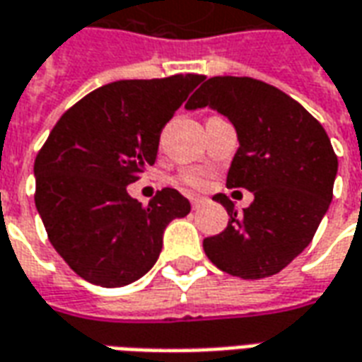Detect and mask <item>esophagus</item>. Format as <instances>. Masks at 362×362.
<instances>
[{"instance_id":"esophagus-1","label":"esophagus","mask_w":362,"mask_h":362,"mask_svg":"<svg viewBox=\"0 0 362 362\" xmlns=\"http://www.w3.org/2000/svg\"><path fill=\"white\" fill-rule=\"evenodd\" d=\"M204 202H206V198H202V196H189V204H192V207H199Z\"/></svg>"}]
</instances>
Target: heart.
Wrapping results in <instances>:
<instances>
[{"label": "heart", "mask_w": 362, "mask_h": 362, "mask_svg": "<svg viewBox=\"0 0 362 362\" xmlns=\"http://www.w3.org/2000/svg\"><path fill=\"white\" fill-rule=\"evenodd\" d=\"M178 180L184 186H189V188H202L207 182V174L204 170H186V173L180 174Z\"/></svg>", "instance_id": "b5f03b06"}]
</instances>
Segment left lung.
Returning <instances> with one entry per match:
<instances>
[{"instance_id": "left-lung-1", "label": "left lung", "mask_w": 362, "mask_h": 362, "mask_svg": "<svg viewBox=\"0 0 362 362\" xmlns=\"http://www.w3.org/2000/svg\"><path fill=\"white\" fill-rule=\"evenodd\" d=\"M214 107L233 123L239 148L227 188L255 194L237 216L225 194L223 231L204 239L207 259L231 276L276 274L312 243L333 198L337 155L322 123L274 86L247 76H214L194 92L186 110Z\"/></svg>"}]
</instances>
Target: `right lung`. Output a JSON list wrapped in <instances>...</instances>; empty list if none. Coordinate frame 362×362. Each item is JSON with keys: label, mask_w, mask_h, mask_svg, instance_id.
<instances>
[{"label": "right lung", "mask_w": 362, "mask_h": 362, "mask_svg": "<svg viewBox=\"0 0 362 362\" xmlns=\"http://www.w3.org/2000/svg\"><path fill=\"white\" fill-rule=\"evenodd\" d=\"M202 80L111 82L52 127L35 158V206L49 241L78 276L103 288L135 282L158 259L166 225L189 214L178 189L163 188L143 206L127 186L155 164L160 131Z\"/></svg>", "instance_id": "add662e5"}]
</instances>
